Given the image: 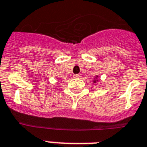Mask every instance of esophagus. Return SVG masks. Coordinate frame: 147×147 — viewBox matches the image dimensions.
<instances>
[{"label": "esophagus", "instance_id": "1", "mask_svg": "<svg viewBox=\"0 0 147 147\" xmlns=\"http://www.w3.org/2000/svg\"><path fill=\"white\" fill-rule=\"evenodd\" d=\"M80 77V74H74V78H79Z\"/></svg>", "mask_w": 147, "mask_h": 147}]
</instances>
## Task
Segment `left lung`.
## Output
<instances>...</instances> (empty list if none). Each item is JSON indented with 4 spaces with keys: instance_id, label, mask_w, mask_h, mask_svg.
<instances>
[{
    "instance_id": "1",
    "label": "left lung",
    "mask_w": 147,
    "mask_h": 147,
    "mask_svg": "<svg viewBox=\"0 0 147 147\" xmlns=\"http://www.w3.org/2000/svg\"><path fill=\"white\" fill-rule=\"evenodd\" d=\"M95 78H96V79H95V80H94V83H96V82H97V78H98V76H96Z\"/></svg>"
}]
</instances>
